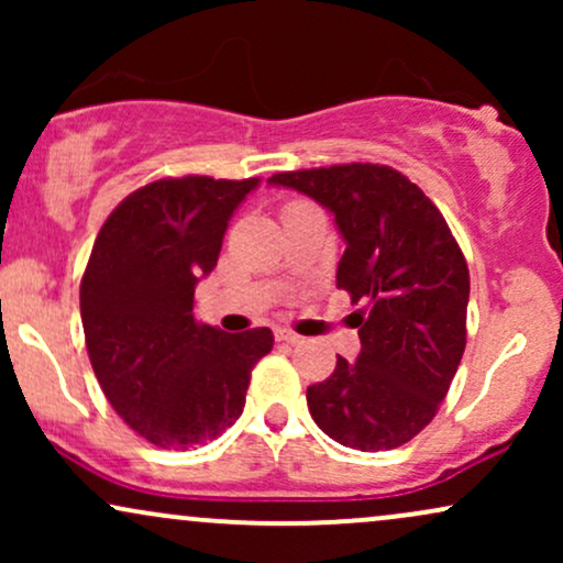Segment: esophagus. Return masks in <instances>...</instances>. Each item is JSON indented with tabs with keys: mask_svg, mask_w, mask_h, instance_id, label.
Here are the masks:
<instances>
[{
	"mask_svg": "<svg viewBox=\"0 0 563 563\" xmlns=\"http://www.w3.org/2000/svg\"><path fill=\"white\" fill-rule=\"evenodd\" d=\"M275 339L280 341V344H301V335H296L294 331H288V328H277Z\"/></svg>",
	"mask_w": 563,
	"mask_h": 563,
	"instance_id": "obj_1",
	"label": "esophagus"
}]
</instances>
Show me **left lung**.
<instances>
[{
    "mask_svg": "<svg viewBox=\"0 0 563 563\" xmlns=\"http://www.w3.org/2000/svg\"><path fill=\"white\" fill-rule=\"evenodd\" d=\"M290 187L333 214L346 249L335 286L357 312V363L307 389L314 423L344 448L394 450L421 434L466 349L468 267L439 209L405 174L380 164L283 172Z\"/></svg>",
    "mask_w": 563,
    "mask_h": 563,
    "instance_id": "1",
    "label": "left lung"
}]
</instances>
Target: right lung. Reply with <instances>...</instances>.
Instances as JSON below:
<instances>
[{"instance_id":"add662e5","label":"right lung","mask_w":563,"mask_h":563,"mask_svg":"<svg viewBox=\"0 0 563 563\" xmlns=\"http://www.w3.org/2000/svg\"><path fill=\"white\" fill-rule=\"evenodd\" d=\"M260 177L158 179L126 196L97 232L81 277L89 363L129 429L164 450L211 442L241 418L269 328L224 333L192 314L230 217Z\"/></svg>"}]
</instances>
